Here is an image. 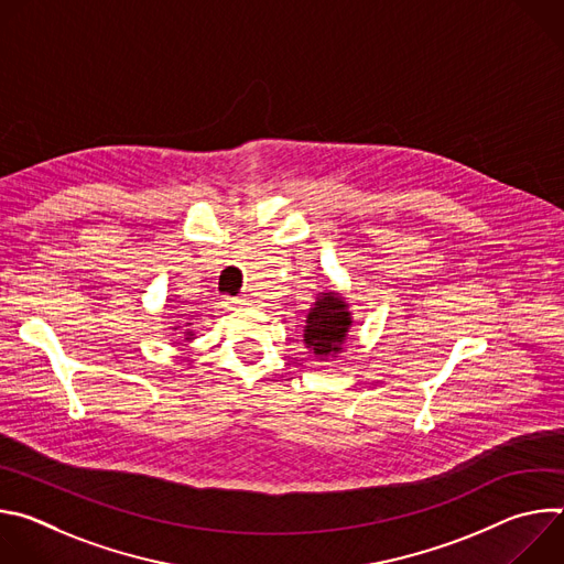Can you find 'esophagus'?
<instances>
[{"label":"esophagus","mask_w":564,"mask_h":564,"mask_svg":"<svg viewBox=\"0 0 564 564\" xmlns=\"http://www.w3.org/2000/svg\"><path fill=\"white\" fill-rule=\"evenodd\" d=\"M225 305L229 307H240V305H248L246 296H236V299H225Z\"/></svg>","instance_id":"34e87169"}]
</instances>
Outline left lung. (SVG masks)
Here are the masks:
<instances>
[{
	"label": "left lung",
	"mask_w": 564,
	"mask_h": 564,
	"mask_svg": "<svg viewBox=\"0 0 564 564\" xmlns=\"http://www.w3.org/2000/svg\"><path fill=\"white\" fill-rule=\"evenodd\" d=\"M352 328V312L346 299L335 292H318L310 312L305 314L303 344L316 359H330L344 352Z\"/></svg>",
	"instance_id": "obj_1"
}]
</instances>
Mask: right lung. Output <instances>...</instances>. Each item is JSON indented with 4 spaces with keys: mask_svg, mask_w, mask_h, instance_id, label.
<instances>
[{
    "mask_svg": "<svg viewBox=\"0 0 564 564\" xmlns=\"http://www.w3.org/2000/svg\"><path fill=\"white\" fill-rule=\"evenodd\" d=\"M188 326L187 329L184 328L183 324H178V321H174V328H172V330H185V333H183V337H185V339H187V341H192V339H194V333H192V330H189V328H192V324H185Z\"/></svg>",
    "mask_w": 564,
    "mask_h": 564,
    "instance_id": "right-lung-1",
    "label": "right lung"
}]
</instances>
